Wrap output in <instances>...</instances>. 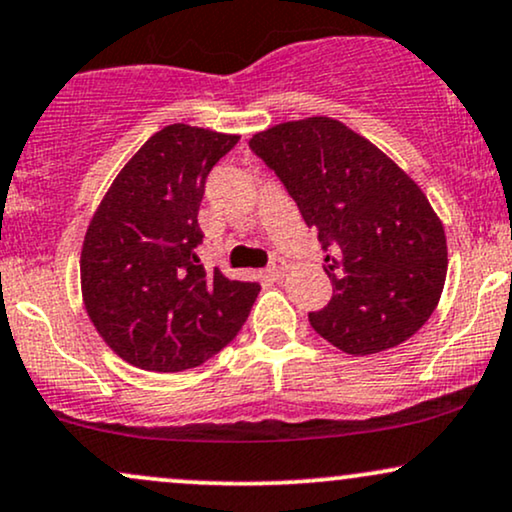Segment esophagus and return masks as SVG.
Returning a JSON list of instances; mask_svg holds the SVG:
<instances>
[{
    "label": "esophagus",
    "mask_w": 512,
    "mask_h": 512,
    "mask_svg": "<svg viewBox=\"0 0 512 512\" xmlns=\"http://www.w3.org/2000/svg\"><path fill=\"white\" fill-rule=\"evenodd\" d=\"M283 272H286V262H283L281 257H272V262H269V267H267V276H272V279H279Z\"/></svg>",
    "instance_id": "34e87169"
}]
</instances>
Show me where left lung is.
Returning a JSON list of instances; mask_svg holds the SVG:
<instances>
[{
	"label": "left lung",
	"instance_id": "obj_1",
	"mask_svg": "<svg viewBox=\"0 0 512 512\" xmlns=\"http://www.w3.org/2000/svg\"><path fill=\"white\" fill-rule=\"evenodd\" d=\"M326 252L334 295L310 324L348 355L408 341L432 317L446 281L439 217L412 178L341 121L312 116L252 135Z\"/></svg>",
	"mask_w": 512,
	"mask_h": 512
}]
</instances>
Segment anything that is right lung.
<instances>
[{
	"label": "right lung",
	"mask_w": 512,
	"mask_h": 512,
	"mask_svg": "<svg viewBox=\"0 0 512 512\" xmlns=\"http://www.w3.org/2000/svg\"><path fill=\"white\" fill-rule=\"evenodd\" d=\"M238 135L174 123L114 178L80 252L88 317L116 355L147 372H183L217 355L260 286L207 272L195 248L205 181Z\"/></svg>",
	"instance_id": "right-lung-1"
}]
</instances>
